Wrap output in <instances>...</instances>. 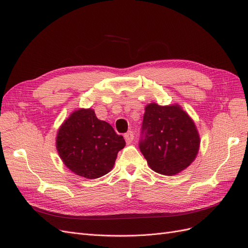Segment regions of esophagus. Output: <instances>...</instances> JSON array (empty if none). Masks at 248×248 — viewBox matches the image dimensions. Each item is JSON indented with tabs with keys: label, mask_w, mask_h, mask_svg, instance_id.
<instances>
[{
	"label": "esophagus",
	"mask_w": 248,
	"mask_h": 248,
	"mask_svg": "<svg viewBox=\"0 0 248 248\" xmlns=\"http://www.w3.org/2000/svg\"><path fill=\"white\" fill-rule=\"evenodd\" d=\"M124 138H125V140H126L127 144H131V141L134 139V134H133L132 131H128V132L124 134Z\"/></svg>",
	"instance_id": "1"
}]
</instances>
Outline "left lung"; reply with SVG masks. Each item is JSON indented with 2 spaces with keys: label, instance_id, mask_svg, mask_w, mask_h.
<instances>
[{
  "label": "left lung",
  "instance_id": "1",
  "mask_svg": "<svg viewBox=\"0 0 248 248\" xmlns=\"http://www.w3.org/2000/svg\"><path fill=\"white\" fill-rule=\"evenodd\" d=\"M141 134L140 149L148 166L164 176H175L188 168L199 153L197 126L179 104H148Z\"/></svg>",
  "mask_w": 248,
  "mask_h": 248
}]
</instances>
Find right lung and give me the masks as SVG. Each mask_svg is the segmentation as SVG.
<instances>
[{
	"label": "right lung",
	"mask_w": 248,
	"mask_h": 248,
	"mask_svg": "<svg viewBox=\"0 0 248 248\" xmlns=\"http://www.w3.org/2000/svg\"><path fill=\"white\" fill-rule=\"evenodd\" d=\"M125 144L123 137L118 136L108 122L97 118L92 108L71 112L60 126L56 138L63 163L74 174L87 179H97L109 172Z\"/></svg>",
	"instance_id": "add662e5"
}]
</instances>
